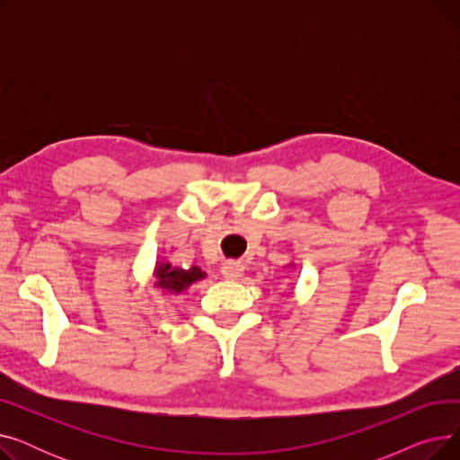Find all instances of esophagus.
Listing matches in <instances>:
<instances>
[{
  "instance_id": "1",
  "label": "esophagus",
  "mask_w": 460,
  "mask_h": 460,
  "mask_svg": "<svg viewBox=\"0 0 460 460\" xmlns=\"http://www.w3.org/2000/svg\"><path fill=\"white\" fill-rule=\"evenodd\" d=\"M222 274L226 279H238L244 274V264L240 261H227L222 267Z\"/></svg>"
}]
</instances>
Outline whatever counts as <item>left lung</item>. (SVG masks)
<instances>
[{"label":"left lung","mask_w":460,"mask_h":460,"mask_svg":"<svg viewBox=\"0 0 460 460\" xmlns=\"http://www.w3.org/2000/svg\"><path fill=\"white\" fill-rule=\"evenodd\" d=\"M285 269H296V264H295V262L291 261V262H288V264H287V267H285Z\"/></svg>","instance_id":"obj_1"}]
</instances>
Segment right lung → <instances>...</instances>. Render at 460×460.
<instances>
[{
    "instance_id": "1",
    "label": "right lung",
    "mask_w": 460,
    "mask_h": 460,
    "mask_svg": "<svg viewBox=\"0 0 460 460\" xmlns=\"http://www.w3.org/2000/svg\"><path fill=\"white\" fill-rule=\"evenodd\" d=\"M153 285L162 291L164 295H181L186 288H190L193 283H198L207 278V272L201 270V267L193 264L190 269H181L169 262L167 259H160L153 267Z\"/></svg>"
}]
</instances>
